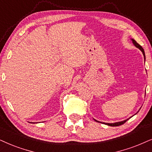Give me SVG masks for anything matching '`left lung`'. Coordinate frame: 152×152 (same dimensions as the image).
Segmentation results:
<instances>
[{"mask_svg":"<svg viewBox=\"0 0 152 152\" xmlns=\"http://www.w3.org/2000/svg\"><path fill=\"white\" fill-rule=\"evenodd\" d=\"M132 43H133L134 45H135L136 47L137 48H139L140 50L142 52V54H143V55H144V59H145V51H144V49L142 48V46L140 45L139 44H138L137 42H136L134 39H132ZM128 119H129V118H128ZM128 119H126V120L123 121L114 123V124H108V123H102V124H106V125H107V126H121V125L125 124V123L127 121ZM95 121H96V120H95ZM96 121L99 122V121ZM100 123H102V122H100Z\"/></svg>","mask_w":152,"mask_h":152,"instance_id":"1","label":"left lung"}]
</instances>
